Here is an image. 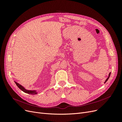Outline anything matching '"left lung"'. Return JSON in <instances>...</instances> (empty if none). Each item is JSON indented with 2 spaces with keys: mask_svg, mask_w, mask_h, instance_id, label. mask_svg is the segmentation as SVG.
Masks as SVG:
<instances>
[{
  "mask_svg": "<svg viewBox=\"0 0 122 122\" xmlns=\"http://www.w3.org/2000/svg\"><path fill=\"white\" fill-rule=\"evenodd\" d=\"M110 74H111V73H109V75H108V77H107V78L106 79V80H105V81L104 82V83H105L106 81H107L108 80V79H109V77H110Z\"/></svg>",
  "mask_w": 122,
  "mask_h": 122,
  "instance_id": "obj_1",
  "label": "left lung"
}]
</instances>
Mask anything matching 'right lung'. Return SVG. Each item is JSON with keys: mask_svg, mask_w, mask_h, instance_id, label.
Returning a JSON list of instances; mask_svg holds the SVG:
<instances>
[{"mask_svg": "<svg viewBox=\"0 0 122 122\" xmlns=\"http://www.w3.org/2000/svg\"><path fill=\"white\" fill-rule=\"evenodd\" d=\"M15 83L17 86L19 87L21 90H22L23 92H24V93H27L28 94H30V95H36V94H38V92H36V90H33V91L27 90L26 89H25V88L23 86H22L19 83H17L16 81H15Z\"/></svg>", "mask_w": 122, "mask_h": 122, "instance_id": "right-lung-1", "label": "right lung"}]
</instances>
